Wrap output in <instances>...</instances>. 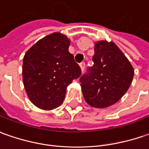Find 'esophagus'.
<instances>
[{"label": "esophagus", "instance_id": "1", "mask_svg": "<svg viewBox=\"0 0 149 149\" xmlns=\"http://www.w3.org/2000/svg\"><path fill=\"white\" fill-rule=\"evenodd\" d=\"M79 66H80V68H81V70L82 72L84 70V69H85V62H81L80 64H79Z\"/></svg>", "mask_w": 149, "mask_h": 149}]
</instances>
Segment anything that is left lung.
I'll return each mask as SVG.
<instances>
[{"mask_svg": "<svg viewBox=\"0 0 149 149\" xmlns=\"http://www.w3.org/2000/svg\"><path fill=\"white\" fill-rule=\"evenodd\" d=\"M93 61V65L79 79L82 92L88 104L105 108L116 103L128 90L134 69L112 42H97Z\"/></svg>", "mask_w": 149, "mask_h": 149, "instance_id": "1", "label": "left lung"}]
</instances>
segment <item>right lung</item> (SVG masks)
Wrapping results in <instances>:
<instances>
[{
  "label": "right lung",
  "instance_id": "obj_1",
  "mask_svg": "<svg viewBox=\"0 0 149 149\" xmlns=\"http://www.w3.org/2000/svg\"><path fill=\"white\" fill-rule=\"evenodd\" d=\"M69 46L66 36L54 33L36 42L24 55V85L31 102L41 109L59 107L68 85L81 75Z\"/></svg>",
  "mask_w": 149,
  "mask_h": 149
}]
</instances>
